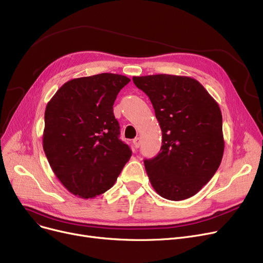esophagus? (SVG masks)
<instances>
[{
    "label": "esophagus",
    "mask_w": 263,
    "mask_h": 263,
    "mask_svg": "<svg viewBox=\"0 0 263 263\" xmlns=\"http://www.w3.org/2000/svg\"><path fill=\"white\" fill-rule=\"evenodd\" d=\"M133 145H134V147L136 148V149H138V148H139L140 145H141V139H140V138H135V139L133 140Z\"/></svg>",
    "instance_id": "esophagus-1"
}]
</instances>
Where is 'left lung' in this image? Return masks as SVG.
I'll use <instances>...</instances> for the list:
<instances>
[{
    "mask_svg": "<svg viewBox=\"0 0 263 263\" xmlns=\"http://www.w3.org/2000/svg\"><path fill=\"white\" fill-rule=\"evenodd\" d=\"M133 83L149 98L162 131L159 154L144 160L151 184L171 201L195 196L222 159L219 105L191 77L158 74L133 77Z\"/></svg>",
    "mask_w": 263,
    "mask_h": 263,
    "instance_id": "8db88e82",
    "label": "left lung"
}]
</instances>
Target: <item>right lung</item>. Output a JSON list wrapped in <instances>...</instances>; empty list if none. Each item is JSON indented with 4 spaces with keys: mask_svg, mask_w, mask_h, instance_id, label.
<instances>
[{
    "mask_svg": "<svg viewBox=\"0 0 263 263\" xmlns=\"http://www.w3.org/2000/svg\"><path fill=\"white\" fill-rule=\"evenodd\" d=\"M130 79L102 73L65 83L45 110L43 147L54 175L73 195L95 198L112 187L132 155L112 105Z\"/></svg>",
    "mask_w": 263,
    "mask_h": 263,
    "instance_id": "add662e5",
    "label": "right lung"
}]
</instances>
